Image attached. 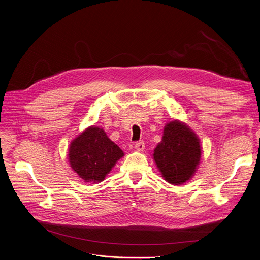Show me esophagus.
<instances>
[{
	"label": "esophagus",
	"instance_id": "1",
	"mask_svg": "<svg viewBox=\"0 0 260 260\" xmlns=\"http://www.w3.org/2000/svg\"><path fill=\"white\" fill-rule=\"evenodd\" d=\"M135 148H136V150L139 151V152L144 151V149H145V144H144V142H137L136 145H135Z\"/></svg>",
	"mask_w": 260,
	"mask_h": 260
}]
</instances>
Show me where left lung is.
Returning a JSON list of instances; mask_svg holds the SVG:
<instances>
[{
  "label": "left lung",
  "mask_w": 260,
  "mask_h": 260,
  "mask_svg": "<svg viewBox=\"0 0 260 260\" xmlns=\"http://www.w3.org/2000/svg\"><path fill=\"white\" fill-rule=\"evenodd\" d=\"M202 151L198 135L186 123L175 119L165 125L162 139L154 148L152 158L168 183L182 185L197 173Z\"/></svg>",
  "instance_id": "left-lung-1"
}]
</instances>
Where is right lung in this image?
<instances>
[{"label": "right lung", "instance_id": "add662e5", "mask_svg": "<svg viewBox=\"0 0 260 260\" xmlns=\"http://www.w3.org/2000/svg\"><path fill=\"white\" fill-rule=\"evenodd\" d=\"M124 152L99 126H88L70 143L71 169L87 183H100L112 171Z\"/></svg>", "mask_w": 260, "mask_h": 260}]
</instances>
